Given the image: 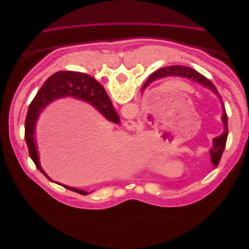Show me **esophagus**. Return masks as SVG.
<instances>
[{
	"instance_id": "34e87169",
	"label": "esophagus",
	"mask_w": 249,
	"mask_h": 249,
	"mask_svg": "<svg viewBox=\"0 0 249 249\" xmlns=\"http://www.w3.org/2000/svg\"><path fill=\"white\" fill-rule=\"evenodd\" d=\"M124 125H125L126 129H127V130H130V131L135 130V127L137 126L136 123H135L134 120H126V122L124 123Z\"/></svg>"
}]
</instances>
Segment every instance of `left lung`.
<instances>
[{"label":"left lung","mask_w":249,"mask_h":249,"mask_svg":"<svg viewBox=\"0 0 249 249\" xmlns=\"http://www.w3.org/2000/svg\"><path fill=\"white\" fill-rule=\"evenodd\" d=\"M182 77V78H187L193 80L195 82L199 83V84L206 86L210 88L213 91L220 97L219 93H218L216 87L214 84L210 80H208L206 77H203L202 74H200L198 71L195 70L191 69V67L188 66H180V65H172L168 67H163V69H160L150 74L149 78L147 79V83H152L153 81L157 80L158 78H163V77ZM222 109H223V114H222V122L224 124V132L222 135H220L219 137H216L213 140V147L210 149V154H211V161H212V164L214 165V167H217V165L219 164V161L221 159V156L223 154V150L225 148V144H227V140H228V135H229V130H228V115L227 112H225V107L224 105H222Z\"/></svg>","instance_id":"8db88e82"}]
</instances>
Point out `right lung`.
I'll return each mask as SVG.
<instances>
[{
    "mask_svg": "<svg viewBox=\"0 0 249 249\" xmlns=\"http://www.w3.org/2000/svg\"><path fill=\"white\" fill-rule=\"evenodd\" d=\"M73 96L83 100L99 110L102 114L112 123L119 124V116L109 99L105 88L89 74L78 71H58L55 72L44 82V84L36 93L32 103L30 104L26 122H25V139L29 149L30 158L35 163L36 167L44 176L52 180L40 166L38 154L35 144L34 134L35 124L40 112L48 105L59 97ZM66 189L83 195L88 194L87 191L79 190L76 188L61 185Z\"/></svg>",
    "mask_w": 249,
    "mask_h": 249,
    "instance_id": "1",
    "label": "right lung"
}]
</instances>
